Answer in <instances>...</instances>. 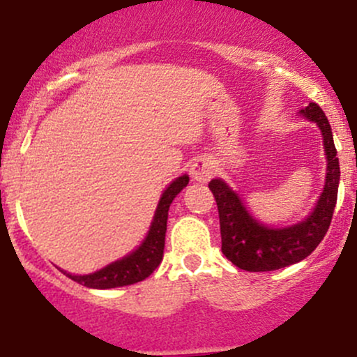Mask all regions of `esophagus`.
Returning a JSON list of instances; mask_svg holds the SVG:
<instances>
[{
	"label": "esophagus",
	"mask_w": 357,
	"mask_h": 357,
	"mask_svg": "<svg viewBox=\"0 0 357 357\" xmlns=\"http://www.w3.org/2000/svg\"><path fill=\"white\" fill-rule=\"evenodd\" d=\"M213 173H215V166H213V162L206 158L195 159V162H192L190 167L191 178L195 179V181H199V183L208 181V179L213 176Z\"/></svg>",
	"instance_id": "obj_1"
}]
</instances>
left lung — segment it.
Wrapping results in <instances>:
<instances>
[{
  "instance_id": "8db88e82",
  "label": "left lung",
  "mask_w": 357,
  "mask_h": 357,
  "mask_svg": "<svg viewBox=\"0 0 357 357\" xmlns=\"http://www.w3.org/2000/svg\"><path fill=\"white\" fill-rule=\"evenodd\" d=\"M301 114L319 126L327 155L324 191L305 221L287 228H268L250 215L238 195L227 183L211 179L208 184L218 206L221 252L233 265L247 272H270L304 260L329 230L341 178L333 130L324 110L315 102H310Z\"/></svg>"
}]
</instances>
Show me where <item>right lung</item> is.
Here are the masks:
<instances>
[{
    "mask_svg": "<svg viewBox=\"0 0 357 357\" xmlns=\"http://www.w3.org/2000/svg\"><path fill=\"white\" fill-rule=\"evenodd\" d=\"M188 183H190V178L184 174L181 178L174 179L166 188L161 199H159L158 210H155L153 225H151L146 240L130 255L114 261V264L107 265L99 272L89 273V275H72V273L63 272V270L61 272L70 277L77 284L90 287V289H114V287H124L144 280L161 264L162 252H165L167 211H169V206L176 195L183 188H186Z\"/></svg>",
    "mask_w": 357,
    "mask_h": 357,
    "instance_id": "add662e5",
    "label": "right lung"
}]
</instances>
